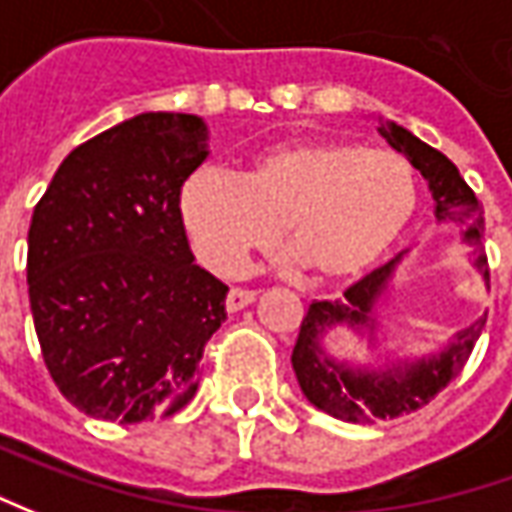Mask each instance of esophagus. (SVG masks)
<instances>
[{
    "label": "esophagus",
    "instance_id": "1",
    "mask_svg": "<svg viewBox=\"0 0 512 512\" xmlns=\"http://www.w3.org/2000/svg\"><path fill=\"white\" fill-rule=\"evenodd\" d=\"M252 303H255V291L232 289L229 294H226V311H229V314L246 309V306H252Z\"/></svg>",
    "mask_w": 512,
    "mask_h": 512
}]
</instances>
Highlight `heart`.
<instances>
[{"mask_svg": "<svg viewBox=\"0 0 512 512\" xmlns=\"http://www.w3.org/2000/svg\"><path fill=\"white\" fill-rule=\"evenodd\" d=\"M416 198L414 167L397 152L300 138L255 155L238 181L198 169L181 186L178 212L209 272L238 274L280 226L283 246L314 280L340 283L397 243Z\"/></svg>", "mask_w": 512, "mask_h": 512, "instance_id": "heart-1", "label": "heart"}]
</instances>
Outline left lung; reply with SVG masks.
<instances>
[{"label": "left lung", "instance_id": "8db88e82", "mask_svg": "<svg viewBox=\"0 0 512 512\" xmlns=\"http://www.w3.org/2000/svg\"><path fill=\"white\" fill-rule=\"evenodd\" d=\"M379 135L402 152L414 164L422 178L428 181L433 195V215L436 223L453 221L462 226V243L467 246V260L482 280H490L487 255L482 246L485 218L482 206L476 201L473 189L465 184L453 161L439 150L419 141L414 133L399 127L394 121H382ZM402 263L397 255L391 263L379 266L365 274L360 283L345 291L343 300H320L311 303L309 314L300 323V334L291 351V368L300 382V391L306 394L314 408L326 411L343 422H374V419H394L411 414L416 408L428 405L450 379L465 368L473 345L479 340L485 320H476L473 326L456 331L445 348L425 357H382L379 365L365 362L337 360L328 354L326 337L334 328H348L357 337L368 340L371 348H379L377 306L385 300L394 272ZM379 360V357H377Z\"/></svg>", "mask_w": 512, "mask_h": 512}]
</instances>
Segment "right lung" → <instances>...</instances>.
<instances>
[{
	"label": "right lung",
	"mask_w": 512,
	"mask_h": 512,
	"mask_svg": "<svg viewBox=\"0 0 512 512\" xmlns=\"http://www.w3.org/2000/svg\"><path fill=\"white\" fill-rule=\"evenodd\" d=\"M206 141L198 115L127 118L70 152L33 209V326L50 377L87 416L133 425L198 391L229 291L195 266L178 212Z\"/></svg>",
	"instance_id": "1"
}]
</instances>
